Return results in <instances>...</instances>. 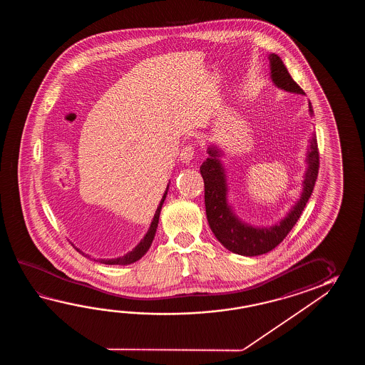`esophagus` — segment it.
Wrapping results in <instances>:
<instances>
[{
  "label": "esophagus",
  "mask_w": 365,
  "mask_h": 365,
  "mask_svg": "<svg viewBox=\"0 0 365 365\" xmlns=\"http://www.w3.org/2000/svg\"><path fill=\"white\" fill-rule=\"evenodd\" d=\"M193 156L194 148L189 145V146H185V148L181 150V153H180V160H181V163L189 164L192 162Z\"/></svg>",
  "instance_id": "1"
}]
</instances>
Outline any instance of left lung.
<instances>
[{
    "label": "left lung",
    "instance_id": "obj_1",
    "mask_svg": "<svg viewBox=\"0 0 365 365\" xmlns=\"http://www.w3.org/2000/svg\"><path fill=\"white\" fill-rule=\"evenodd\" d=\"M267 58L270 62V78L275 87L287 93L305 95L300 86L289 76L279 56L270 53ZM308 107L309 116L313 117L314 113L310 101ZM207 154L209 158L202 163L200 171L205 181L206 217L217 240L230 252L247 257L261 256L279 245L299 220L317 180L319 158L314 132L308 140L307 168L304 172L300 197L288 210L287 214L272 225H252L239 217L228 202L230 189L225 164L222 162L225 153L215 145H209Z\"/></svg>",
    "mask_w": 365,
    "mask_h": 365
}]
</instances>
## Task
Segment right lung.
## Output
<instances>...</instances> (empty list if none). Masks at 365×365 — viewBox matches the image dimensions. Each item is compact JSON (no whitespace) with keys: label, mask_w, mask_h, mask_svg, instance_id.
<instances>
[{"label":"right lung","mask_w":365,"mask_h":365,"mask_svg":"<svg viewBox=\"0 0 365 365\" xmlns=\"http://www.w3.org/2000/svg\"><path fill=\"white\" fill-rule=\"evenodd\" d=\"M168 187H170V184L167 185V189H165V192H164L163 198L160 200V203H159V206H158V209H156L155 215L153 217V222H151V225H150V228H148V232H146V235L143 236V239L138 242V245H137L135 248H133V250L128 252V253L124 255V256L117 257V258H99V259L91 258V256L86 255V253H83L81 249L77 248L78 252H79V253H82V255L87 257V258L93 259L95 262H101V264H133V262H135V261L140 259L142 257L145 256V255L148 253V250L150 249V247H151L154 237H155L156 228H158L159 217H160V211H162V206H163L164 200H165L167 193H168Z\"/></svg>","instance_id":"add662e5"}]
</instances>
